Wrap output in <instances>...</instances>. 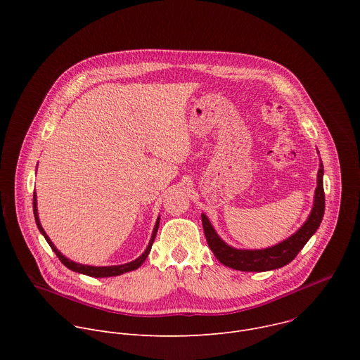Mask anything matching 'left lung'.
<instances>
[{
	"instance_id": "obj_1",
	"label": "left lung",
	"mask_w": 360,
	"mask_h": 360,
	"mask_svg": "<svg viewBox=\"0 0 360 360\" xmlns=\"http://www.w3.org/2000/svg\"><path fill=\"white\" fill-rule=\"evenodd\" d=\"M325 214V192H323V165L318 171V186L315 189L314 208L306 222L288 239L281 243L266 248V249H236L225 243L214 226L211 225L207 215L202 214V226L205 238L217 259L236 271L243 272H266L279 269L289 262H292L306 242L312 238V235L319 228Z\"/></svg>"
}]
</instances>
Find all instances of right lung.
<instances>
[{
    "mask_svg": "<svg viewBox=\"0 0 360 360\" xmlns=\"http://www.w3.org/2000/svg\"><path fill=\"white\" fill-rule=\"evenodd\" d=\"M32 208H34V218H35V224L39 229V232L44 235L45 240L48 242V245L51 246V249H53L56 252V255L58 256V259L71 271L74 272H78V274H82V275H86V276H92V278H110V276H118V275H122L125 272H131V271H135L138 269L146 259V256L149 255L150 252V248H152V243H153V239H155L157 236V232H158V226H160V218L157 219V224H155V228H153L152 231V236H150V240L145 249V252L139 256L138 259L132 261V262H128V264H124V265H117V266H89V265H81V264H77V262H72L70 261L68 258H65V256L56 248V245L51 242V239L48 238V235L45 233V231L42 229L41 224H39V218H38V210H37V195L34 192V199H32Z\"/></svg>",
    "mask_w": 360,
    "mask_h": 360,
    "instance_id": "right-lung-1",
    "label": "right lung"
}]
</instances>
